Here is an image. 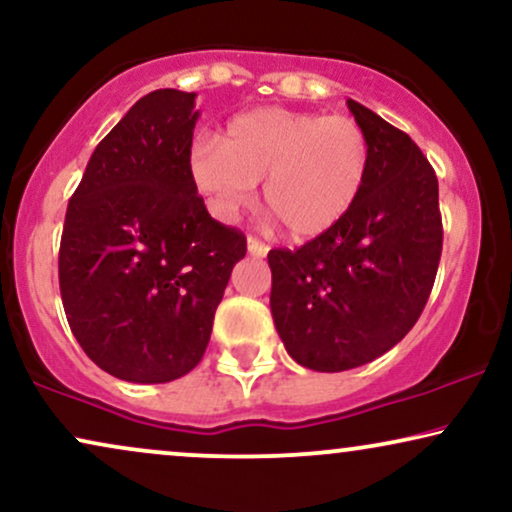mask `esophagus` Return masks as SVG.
Instances as JSON below:
<instances>
[{"instance_id": "1", "label": "esophagus", "mask_w": 512, "mask_h": 512, "mask_svg": "<svg viewBox=\"0 0 512 512\" xmlns=\"http://www.w3.org/2000/svg\"><path fill=\"white\" fill-rule=\"evenodd\" d=\"M248 252L252 257H264L269 252V245H264L260 238H248Z\"/></svg>"}]
</instances>
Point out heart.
<instances>
[{"instance_id": "b5f03b06", "label": "heart", "mask_w": 512, "mask_h": 512, "mask_svg": "<svg viewBox=\"0 0 512 512\" xmlns=\"http://www.w3.org/2000/svg\"><path fill=\"white\" fill-rule=\"evenodd\" d=\"M371 141L347 115L255 108L236 115L219 141H193L189 174L219 219L250 203L262 179L264 205L290 238L331 231L364 191Z\"/></svg>"}]
</instances>
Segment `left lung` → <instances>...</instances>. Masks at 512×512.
Returning a JSON list of instances; mask_svg holds the SVG:
<instances>
[{"label":"left lung","mask_w":512,"mask_h":512,"mask_svg":"<svg viewBox=\"0 0 512 512\" xmlns=\"http://www.w3.org/2000/svg\"><path fill=\"white\" fill-rule=\"evenodd\" d=\"M371 165L354 208L297 250L269 252L271 316L297 364L338 373L383 357L428 302L442 255L439 186L423 151L361 103Z\"/></svg>","instance_id":"obj_1"}]
</instances>
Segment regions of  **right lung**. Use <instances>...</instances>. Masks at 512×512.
Masks as SVG:
<instances>
[{"instance_id":"obj_1","label":"right lung","mask_w":512,"mask_h":512,"mask_svg":"<svg viewBox=\"0 0 512 512\" xmlns=\"http://www.w3.org/2000/svg\"><path fill=\"white\" fill-rule=\"evenodd\" d=\"M196 94L155 89L89 158L68 203L58 286L89 359L127 383H170L203 359L245 236L189 174Z\"/></svg>"}]
</instances>
